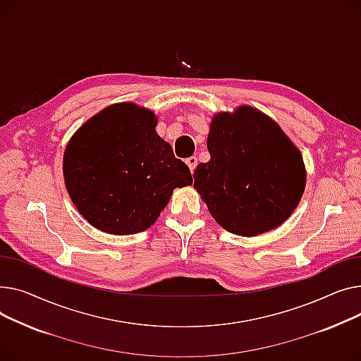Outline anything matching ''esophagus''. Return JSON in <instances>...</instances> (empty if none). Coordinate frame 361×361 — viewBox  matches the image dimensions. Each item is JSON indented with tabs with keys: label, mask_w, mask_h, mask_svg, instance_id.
<instances>
[{
	"label": "esophagus",
	"mask_w": 361,
	"mask_h": 361,
	"mask_svg": "<svg viewBox=\"0 0 361 361\" xmlns=\"http://www.w3.org/2000/svg\"><path fill=\"white\" fill-rule=\"evenodd\" d=\"M197 163H198V160H197V157H195V156H190V157H188V159H186V164H188V167H189V171H190V172H194V171H195Z\"/></svg>",
	"instance_id": "34e87169"
}]
</instances>
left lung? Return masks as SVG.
I'll use <instances>...</instances> for the list:
<instances>
[{
  "label": "left lung",
  "instance_id": "obj_1",
  "mask_svg": "<svg viewBox=\"0 0 361 361\" xmlns=\"http://www.w3.org/2000/svg\"><path fill=\"white\" fill-rule=\"evenodd\" d=\"M207 147L211 159L197 166L194 188L223 228L252 238L291 216L305 190V163L269 116L250 106L217 114Z\"/></svg>",
  "mask_w": 361,
  "mask_h": 361
}]
</instances>
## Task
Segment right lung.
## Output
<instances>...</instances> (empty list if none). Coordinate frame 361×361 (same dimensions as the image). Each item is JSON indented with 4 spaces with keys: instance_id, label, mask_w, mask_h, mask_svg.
<instances>
[{
    "instance_id": "obj_1",
    "label": "right lung",
    "mask_w": 361,
    "mask_h": 361,
    "mask_svg": "<svg viewBox=\"0 0 361 361\" xmlns=\"http://www.w3.org/2000/svg\"><path fill=\"white\" fill-rule=\"evenodd\" d=\"M154 114L125 102L90 118L63 153V179L78 213L111 235L147 230L175 188L192 183L189 167L156 133Z\"/></svg>"
}]
</instances>
